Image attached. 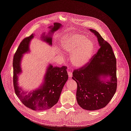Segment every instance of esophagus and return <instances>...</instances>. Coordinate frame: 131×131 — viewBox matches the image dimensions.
Listing matches in <instances>:
<instances>
[{"mask_svg": "<svg viewBox=\"0 0 131 131\" xmlns=\"http://www.w3.org/2000/svg\"><path fill=\"white\" fill-rule=\"evenodd\" d=\"M68 77L69 78H71L72 77V74L71 73V72L70 71H68Z\"/></svg>", "mask_w": 131, "mask_h": 131, "instance_id": "1", "label": "esophagus"}]
</instances>
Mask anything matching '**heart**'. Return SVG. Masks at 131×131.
I'll return each mask as SVG.
<instances>
[{
    "label": "heart",
    "mask_w": 131,
    "mask_h": 131,
    "mask_svg": "<svg viewBox=\"0 0 131 131\" xmlns=\"http://www.w3.org/2000/svg\"><path fill=\"white\" fill-rule=\"evenodd\" d=\"M63 51L71 56L73 66L82 67L91 60L95 50L94 43L86 38L85 35L70 33L65 36L61 41Z\"/></svg>",
    "instance_id": "b5f03b06"
}]
</instances>
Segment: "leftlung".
Masks as SVG:
<instances>
[{
	"label": "left lung",
	"instance_id": "1",
	"mask_svg": "<svg viewBox=\"0 0 131 131\" xmlns=\"http://www.w3.org/2000/svg\"><path fill=\"white\" fill-rule=\"evenodd\" d=\"M90 30L97 37L100 47L88 64L73 70L72 78L77 84L79 105L84 110L95 111L106 106L116 92V59L110 43L97 31ZM101 76H109L110 80L102 81Z\"/></svg>",
	"mask_w": 131,
	"mask_h": 131
}]
</instances>
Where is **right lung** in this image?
Returning a JSON list of instances; mask_svg holds the SVG:
<instances>
[{
    "instance_id": "add662e5",
    "label": "right lung",
    "mask_w": 131,
    "mask_h": 131,
    "mask_svg": "<svg viewBox=\"0 0 131 131\" xmlns=\"http://www.w3.org/2000/svg\"><path fill=\"white\" fill-rule=\"evenodd\" d=\"M61 26V24L55 23L50 31L53 32ZM33 37L34 35L32 34L25 38L20 43L14 54L13 60L14 89L16 96L26 107L34 111L47 110L58 102L63 86L68 78L67 67L63 66L61 67H53L52 65H49L45 77L44 84H43L41 89L26 96H24V94L20 93V89L17 85V75L21 71L20 61L23 54L29 51V42ZM42 38L49 45H52L51 37L43 36Z\"/></svg>"
}]
</instances>
